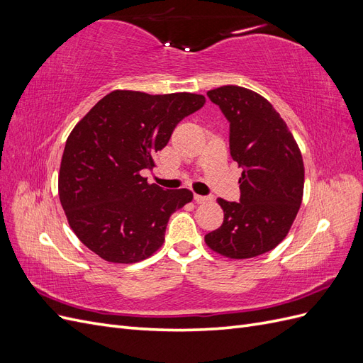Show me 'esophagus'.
Masks as SVG:
<instances>
[{
	"label": "esophagus",
	"instance_id": "34e87169",
	"mask_svg": "<svg viewBox=\"0 0 363 363\" xmlns=\"http://www.w3.org/2000/svg\"><path fill=\"white\" fill-rule=\"evenodd\" d=\"M194 200H195V203L203 204V203L211 201L212 199H211V196H204V195H199V194H195V195H194Z\"/></svg>",
	"mask_w": 363,
	"mask_h": 363
}]
</instances>
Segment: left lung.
<instances>
[{
	"label": "left lung",
	"mask_w": 363,
	"mask_h": 363,
	"mask_svg": "<svg viewBox=\"0 0 363 363\" xmlns=\"http://www.w3.org/2000/svg\"><path fill=\"white\" fill-rule=\"evenodd\" d=\"M230 123V155L242 168L240 201L218 199L223 225L207 247L228 259H251L276 248L300 211L304 189L301 151L272 104L255 91L221 86L207 92Z\"/></svg>",
	"instance_id": "1"
}]
</instances>
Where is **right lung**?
<instances>
[{
  "mask_svg": "<svg viewBox=\"0 0 363 363\" xmlns=\"http://www.w3.org/2000/svg\"><path fill=\"white\" fill-rule=\"evenodd\" d=\"M204 103L199 94L118 89L72 128L60 162L59 199L72 232L95 255L136 263L162 247L169 216L194 195L163 191L142 171L156 167V152L175 125Z\"/></svg>",
  "mask_w": 363,
  "mask_h": 363,
  "instance_id": "obj_1",
  "label": "right lung"
}]
</instances>
